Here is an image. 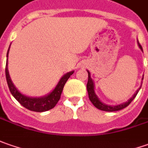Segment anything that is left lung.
I'll return each mask as SVG.
<instances>
[{
  "instance_id": "left-lung-1",
  "label": "left lung",
  "mask_w": 148,
  "mask_h": 148,
  "mask_svg": "<svg viewBox=\"0 0 148 148\" xmlns=\"http://www.w3.org/2000/svg\"><path fill=\"white\" fill-rule=\"evenodd\" d=\"M138 46H139V47H140L141 50L143 51V47H142V46L140 45V43H139V42H138ZM88 84H87V89H88V97H89V100L91 101V102L93 104V106H94L95 107H97V109L101 110H104V111H110V112H112V111L120 110H122V109H124V108H125V107H127V106L131 103V101L134 99L135 97L137 96L138 92V91H139L141 88H139L137 90V92H136L134 93V95L133 96V97H131V98H130L127 102L123 103V104L118 105V106H108V105H106L104 104L103 102H101V101L97 98V95L95 94L94 84H93V82H92V79H91L90 73L88 72Z\"/></svg>"
}]
</instances>
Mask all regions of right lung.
Returning a JSON list of instances; mask_svg holds the SVG:
<instances>
[{
	"mask_svg": "<svg viewBox=\"0 0 148 148\" xmlns=\"http://www.w3.org/2000/svg\"><path fill=\"white\" fill-rule=\"evenodd\" d=\"M8 53H9V50H8L7 56H6L7 57ZM73 74H74V71H71V72H69V73L64 74L59 81L56 88L47 96L43 97H38H38H28L21 94L18 90L16 89V88L14 86L13 83L10 79V77L9 71H8L7 61H6V66H5V77H6L8 87H9V89L10 91L11 94L13 95L14 97L17 100L23 107H25L26 109L29 110L36 111V112L47 111V110L52 109L56 106V105L57 104V102L60 98V95L63 91L64 84L69 79L70 75H72Z\"/></svg>",
	"mask_w": 148,
	"mask_h": 148,
	"instance_id": "1",
	"label": "right lung"
}]
</instances>
